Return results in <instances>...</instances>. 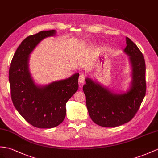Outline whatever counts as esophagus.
<instances>
[{
  "label": "esophagus",
  "instance_id": "1",
  "mask_svg": "<svg viewBox=\"0 0 158 158\" xmlns=\"http://www.w3.org/2000/svg\"><path fill=\"white\" fill-rule=\"evenodd\" d=\"M85 75H83V74L80 75L79 77V83H83L84 82H85Z\"/></svg>",
  "mask_w": 158,
  "mask_h": 158
}]
</instances>
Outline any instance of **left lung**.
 <instances>
[{"instance_id": "obj_1", "label": "left lung", "mask_w": 158, "mask_h": 158, "mask_svg": "<svg viewBox=\"0 0 158 158\" xmlns=\"http://www.w3.org/2000/svg\"><path fill=\"white\" fill-rule=\"evenodd\" d=\"M124 52L129 55L133 68V80L130 89L122 94H113L106 87L85 79L83 89L86 106L94 122L104 127H114L127 123L133 118L146 93L145 62L144 56L135 44L127 38Z\"/></svg>"}]
</instances>
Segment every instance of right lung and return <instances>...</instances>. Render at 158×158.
<instances>
[{"mask_svg": "<svg viewBox=\"0 0 158 158\" xmlns=\"http://www.w3.org/2000/svg\"><path fill=\"white\" fill-rule=\"evenodd\" d=\"M55 30L42 31L22 41L14 54L9 72L15 108L32 126L51 129L64 120L66 104L79 88V73L46 86L36 85L28 69L29 55L38 43L53 36Z\"/></svg>", "mask_w": 158, "mask_h": 158, "instance_id": "obj_1", "label": "right lung"}]
</instances>
